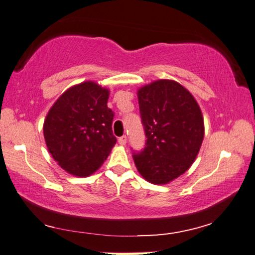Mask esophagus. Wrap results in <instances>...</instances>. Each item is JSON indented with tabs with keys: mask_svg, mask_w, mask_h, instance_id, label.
<instances>
[{
	"mask_svg": "<svg viewBox=\"0 0 255 255\" xmlns=\"http://www.w3.org/2000/svg\"><path fill=\"white\" fill-rule=\"evenodd\" d=\"M118 142H119V144L125 145V144H126V142H127V137H126V136L119 137V138H118Z\"/></svg>",
	"mask_w": 255,
	"mask_h": 255,
	"instance_id": "obj_1",
	"label": "esophagus"
}]
</instances>
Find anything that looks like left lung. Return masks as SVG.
<instances>
[{
    "instance_id": "8db88e82",
    "label": "left lung",
    "mask_w": 255,
    "mask_h": 255,
    "mask_svg": "<svg viewBox=\"0 0 255 255\" xmlns=\"http://www.w3.org/2000/svg\"><path fill=\"white\" fill-rule=\"evenodd\" d=\"M145 145L132 158L140 174L166 184L186 172L204 139V119L194 96L171 80L154 81L138 91Z\"/></svg>"
}]
</instances>
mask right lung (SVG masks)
Listing matches in <instances>:
<instances>
[{"label":"right lung","mask_w":255,"mask_h":255,"mask_svg":"<svg viewBox=\"0 0 255 255\" xmlns=\"http://www.w3.org/2000/svg\"><path fill=\"white\" fill-rule=\"evenodd\" d=\"M108 95L107 89L88 81L67 90L48 113L46 144L52 158L70 174L88 176L99 170L117 141Z\"/></svg>","instance_id":"add662e5"}]
</instances>
